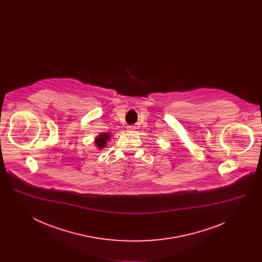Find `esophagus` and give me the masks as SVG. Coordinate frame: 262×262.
Instances as JSON below:
<instances>
[{"mask_svg":"<svg viewBox=\"0 0 262 262\" xmlns=\"http://www.w3.org/2000/svg\"><path fill=\"white\" fill-rule=\"evenodd\" d=\"M126 129H127V132H135L137 129V127L135 125H128L126 127Z\"/></svg>","mask_w":262,"mask_h":262,"instance_id":"obj_1","label":"esophagus"}]
</instances>
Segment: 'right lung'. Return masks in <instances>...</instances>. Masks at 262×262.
Returning <instances> with one entry per match:
<instances>
[{"label":"right lung","instance_id":"1","mask_svg":"<svg viewBox=\"0 0 262 262\" xmlns=\"http://www.w3.org/2000/svg\"><path fill=\"white\" fill-rule=\"evenodd\" d=\"M110 137H111L110 133H101L99 136L95 138V141H94L96 147H98L99 149L106 147L107 141L110 139Z\"/></svg>","mask_w":262,"mask_h":262}]
</instances>
